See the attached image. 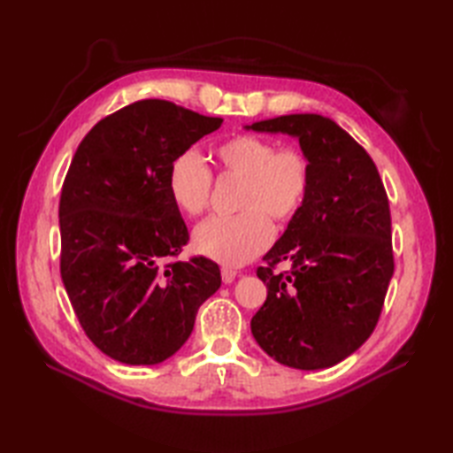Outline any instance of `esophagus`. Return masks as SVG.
Wrapping results in <instances>:
<instances>
[{
  "instance_id": "esophagus-1",
  "label": "esophagus",
  "mask_w": 453,
  "mask_h": 453,
  "mask_svg": "<svg viewBox=\"0 0 453 453\" xmlns=\"http://www.w3.org/2000/svg\"><path fill=\"white\" fill-rule=\"evenodd\" d=\"M235 271H234V268H227V266H224V268H221V280H224L226 284H232L234 280H235Z\"/></svg>"
}]
</instances>
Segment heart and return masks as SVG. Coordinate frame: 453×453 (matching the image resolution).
<instances>
[{"instance_id": "heart-1", "label": "heart", "mask_w": 453, "mask_h": 453, "mask_svg": "<svg viewBox=\"0 0 453 453\" xmlns=\"http://www.w3.org/2000/svg\"><path fill=\"white\" fill-rule=\"evenodd\" d=\"M214 156L221 175L242 179L235 216L210 218L195 229V247L204 257L229 266L243 265L273 242L274 221L292 219L302 208L311 182L305 153L255 134H237L221 142ZM214 177L195 151L180 153L167 175L169 196L188 216L204 214L210 206Z\"/></svg>"}]
</instances>
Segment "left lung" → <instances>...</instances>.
<instances>
[{
  "label": "left lung",
  "instance_id": "8db88e82",
  "mask_svg": "<svg viewBox=\"0 0 453 453\" xmlns=\"http://www.w3.org/2000/svg\"><path fill=\"white\" fill-rule=\"evenodd\" d=\"M247 128L296 136L311 167L302 208L257 268L268 294L251 333L276 362L331 368L368 341L381 315L395 268L388 192L368 151L321 114ZM284 260L293 268L276 273Z\"/></svg>",
  "mask_w": 453,
  "mask_h": 453
}]
</instances>
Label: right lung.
<instances>
[{"mask_svg":"<svg viewBox=\"0 0 453 453\" xmlns=\"http://www.w3.org/2000/svg\"><path fill=\"white\" fill-rule=\"evenodd\" d=\"M221 122L143 99L99 120L75 151L58 210L60 274L81 329L112 360H167L221 284L206 257L171 261L188 229L167 190L171 163Z\"/></svg>","mask_w":453,"mask_h":453,"instance_id":"obj_1","label":"right lung"}]
</instances>
